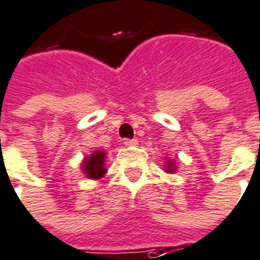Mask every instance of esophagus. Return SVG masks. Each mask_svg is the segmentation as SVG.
Here are the masks:
<instances>
[{
  "label": "esophagus",
  "instance_id": "obj_1",
  "mask_svg": "<svg viewBox=\"0 0 260 260\" xmlns=\"http://www.w3.org/2000/svg\"><path fill=\"white\" fill-rule=\"evenodd\" d=\"M123 144H125V146H137L138 141L137 139H125Z\"/></svg>",
  "mask_w": 260,
  "mask_h": 260
}]
</instances>
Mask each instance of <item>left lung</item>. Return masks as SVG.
Wrapping results in <instances>:
<instances>
[{"label": "left lung", "instance_id": "1", "mask_svg": "<svg viewBox=\"0 0 260 260\" xmlns=\"http://www.w3.org/2000/svg\"><path fill=\"white\" fill-rule=\"evenodd\" d=\"M175 171V168L172 167V164H168V168H167V172H172Z\"/></svg>", "mask_w": 260, "mask_h": 260}]
</instances>
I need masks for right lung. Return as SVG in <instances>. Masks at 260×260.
Segmentation results:
<instances>
[{"instance_id":"obj_1","label":"right lung","mask_w":260,"mask_h":260,"mask_svg":"<svg viewBox=\"0 0 260 260\" xmlns=\"http://www.w3.org/2000/svg\"><path fill=\"white\" fill-rule=\"evenodd\" d=\"M104 162H105V152L96 151L91 156L86 158L84 165H82V169H84V172L88 178L98 179L107 172V169L104 168Z\"/></svg>"}]
</instances>
